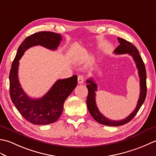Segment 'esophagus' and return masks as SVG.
I'll return each mask as SVG.
<instances>
[{
    "label": "esophagus",
    "mask_w": 156,
    "mask_h": 156,
    "mask_svg": "<svg viewBox=\"0 0 156 156\" xmlns=\"http://www.w3.org/2000/svg\"><path fill=\"white\" fill-rule=\"evenodd\" d=\"M84 81V76L82 75H79L78 76V84H83Z\"/></svg>",
    "instance_id": "34e87169"
}]
</instances>
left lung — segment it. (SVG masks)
Returning <instances> with one entry per match:
<instances>
[{
    "label": "left lung",
    "mask_w": 156,
    "mask_h": 156,
    "mask_svg": "<svg viewBox=\"0 0 156 156\" xmlns=\"http://www.w3.org/2000/svg\"><path fill=\"white\" fill-rule=\"evenodd\" d=\"M118 41L119 45L118 47L115 49L114 53L116 54H128L132 56L133 60L136 64L137 68L138 69V74L140 76V94L139 98L136 108L134 111L129 115L128 117L120 121H114L109 119L101 113L96 104V93L97 90V85L95 83L93 79L89 78L87 80L88 84L87 87L88 90V94L87 100V107L91 116L98 123H101L107 126H112V127H118V126L123 125L131 121L135 117L137 112L140 110L141 105L145 101L147 94V86H146V70H145V64L143 62L141 55L139 54L137 49L135 48L131 43L127 41L124 39L118 37Z\"/></svg>",
    "instance_id": "left-lung-1"
}]
</instances>
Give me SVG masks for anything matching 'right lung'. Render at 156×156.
Returning <instances> with one entry per match:
<instances>
[{"mask_svg":"<svg viewBox=\"0 0 156 156\" xmlns=\"http://www.w3.org/2000/svg\"><path fill=\"white\" fill-rule=\"evenodd\" d=\"M62 35L50 31H40L28 36L22 42L12 62L9 74L10 97L23 117L34 125L53 123L60 117L66 99L78 83L76 75L56 81L50 90L40 98H29L23 90L18 78L19 59L27 49L41 45L55 50L62 41Z\"/></svg>","mask_w":156,"mask_h":156,"instance_id":"1","label":"right lung"}]
</instances>
